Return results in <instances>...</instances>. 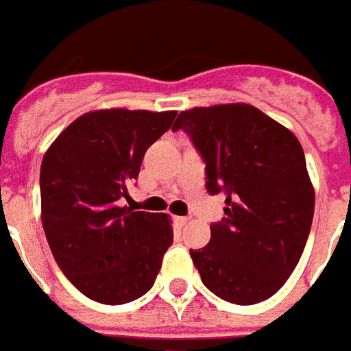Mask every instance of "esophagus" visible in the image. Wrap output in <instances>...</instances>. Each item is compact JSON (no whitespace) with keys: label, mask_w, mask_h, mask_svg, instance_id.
<instances>
[{"label":"esophagus","mask_w":351,"mask_h":351,"mask_svg":"<svg viewBox=\"0 0 351 351\" xmlns=\"http://www.w3.org/2000/svg\"><path fill=\"white\" fill-rule=\"evenodd\" d=\"M176 223L180 225V227H185L189 223V217H183V215H180V217H176Z\"/></svg>","instance_id":"obj_1"}]
</instances>
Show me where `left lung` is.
<instances>
[{
  "label": "left lung",
  "instance_id": "1",
  "mask_svg": "<svg viewBox=\"0 0 351 351\" xmlns=\"http://www.w3.org/2000/svg\"><path fill=\"white\" fill-rule=\"evenodd\" d=\"M206 162V189L225 196L202 250H191L202 283L232 304L270 299L295 270L314 219V187L295 134L247 104L181 111Z\"/></svg>",
  "mask_w": 351,
  "mask_h": 351
}]
</instances>
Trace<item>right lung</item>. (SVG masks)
I'll return each mask as SVG.
<instances>
[{"label": "right lung", "mask_w": 351, "mask_h": 351, "mask_svg": "<svg viewBox=\"0 0 351 351\" xmlns=\"http://www.w3.org/2000/svg\"><path fill=\"white\" fill-rule=\"evenodd\" d=\"M176 111H90L69 124L41 162V221L54 261L84 297L126 304L145 295L173 242L166 213L121 208L143 155Z\"/></svg>", "instance_id": "obj_1"}]
</instances>
